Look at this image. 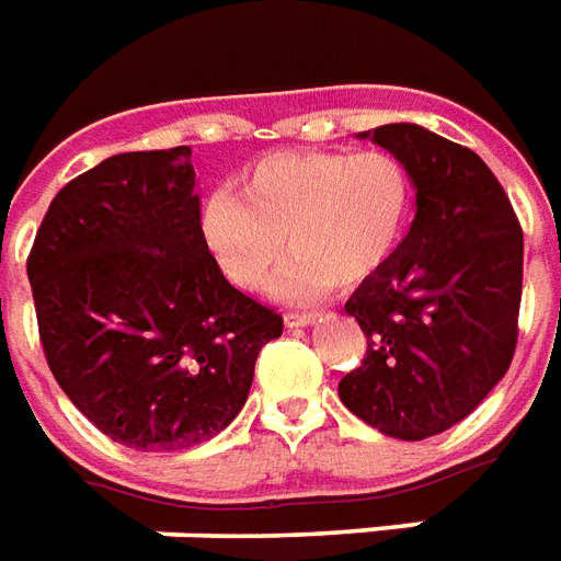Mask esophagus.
<instances>
[{
    "label": "esophagus",
    "mask_w": 561,
    "mask_h": 561,
    "mask_svg": "<svg viewBox=\"0 0 561 561\" xmlns=\"http://www.w3.org/2000/svg\"><path fill=\"white\" fill-rule=\"evenodd\" d=\"M318 321V314L314 312H288L285 314V327L294 330V327H312Z\"/></svg>",
    "instance_id": "1"
}]
</instances>
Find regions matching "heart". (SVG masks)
I'll return each mask as SVG.
<instances>
[{
  "label": "heart",
  "instance_id": "1",
  "mask_svg": "<svg viewBox=\"0 0 561 561\" xmlns=\"http://www.w3.org/2000/svg\"><path fill=\"white\" fill-rule=\"evenodd\" d=\"M413 210L404 163L383 151L282 153L249 172L243 198L214 190L198 231L228 279L279 300H312L330 285H359L396 255Z\"/></svg>",
  "mask_w": 561,
  "mask_h": 561
}]
</instances>
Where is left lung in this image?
<instances>
[{
  "label": "left lung",
  "instance_id": "obj_1",
  "mask_svg": "<svg viewBox=\"0 0 561 561\" xmlns=\"http://www.w3.org/2000/svg\"><path fill=\"white\" fill-rule=\"evenodd\" d=\"M359 139L404 163L416 219L344 302L368 351L342 377L339 398L386 437L425 439L470 416L512 365L524 231L470 148L419 124H383Z\"/></svg>",
  "mask_w": 561,
  "mask_h": 561
}]
</instances>
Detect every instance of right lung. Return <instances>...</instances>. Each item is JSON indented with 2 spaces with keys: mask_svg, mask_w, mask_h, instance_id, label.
Returning a JSON list of instances; mask_svg holds the SVG:
<instances>
[{
  "mask_svg": "<svg viewBox=\"0 0 561 561\" xmlns=\"http://www.w3.org/2000/svg\"><path fill=\"white\" fill-rule=\"evenodd\" d=\"M190 148L115 153L53 198L28 255L61 392L139 451L217 437L282 318L238 291L198 231Z\"/></svg>",
  "mask_w": 561,
  "mask_h": 561,
  "instance_id": "add662e5",
  "label": "right lung"
}]
</instances>
